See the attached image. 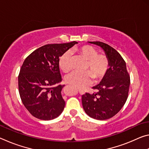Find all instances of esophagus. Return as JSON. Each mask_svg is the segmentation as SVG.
Listing matches in <instances>:
<instances>
[{
  "label": "esophagus",
  "instance_id": "esophagus-1",
  "mask_svg": "<svg viewBox=\"0 0 149 149\" xmlns=\"http://www.w3.org/2000/svg\"><path fill=\"white\" fill-rule=\"evenodd\" d=\"M79 93H80V94H81V95L84 94V91H80V90H79Z\"/></svg>",
  "mask_w": 149,
  "mask_h": 149
}]
</instances>
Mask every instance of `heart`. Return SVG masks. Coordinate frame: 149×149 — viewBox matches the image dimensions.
Masks as SVG:
<instances>
[{
  "mask_svg": "<svg viewBox=\"0 0 149 149\" xmlns=\"http://www.w3.org/2000/svg\"><path fill=\"white\" fill-rule=\"evenodd\" d=\"M73 52H77L80 56L87 60L86 70L87 72L79 73L74 72L67 75L65 81L78 89H84L91 84V76L95 81H98L104 76L109 68V60L108 57L103 54H98L97 50L89 45L74 48ZM59 66L63 72H69L72 68V53L66 51L60 56Z\"/></svg>",
  "mask_w": 149,
  "mask_h": 149,
  "instance_id": "b5f03b06",
  "label": "heart"
}]
</instances>
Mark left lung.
<instances>
[{"label":"left lung","mask_w":149,"mask_h":149,"mask_svg":"<svg viewBox=\"0 0 149 149\" xmlns=\"http://www.w3.org/2000/svg\"><path fill=\"white\" fill-rule=\"evenodd\" d=\"M89 42L104 50L110 68L100 84L93 87L97 92L82 95L83 108L91 118L104 120L115 116L125 104L129 93L130 77L125 62L116 50L102 42Z\"/></svg>","instance_id":"8db88e82"}]
</instances>
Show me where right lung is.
<instances>
[{"mask_svg":"<svg viewBox=\"0 0 149 149\" xmlns=\"http://www.w3.org/2000/svg\"><path fill=\"white\" fill-rule=\"evenodd\" d=\"M77 42L48 44L36 49L26 59L18 75V89L24 107L33 116L50 120L61 114L65 101L64 85L59 69V57Z\"/></svg>","mask_w":149,"mask_h":149,"instance_id":"1","label":"right lung"}]
</instances>
